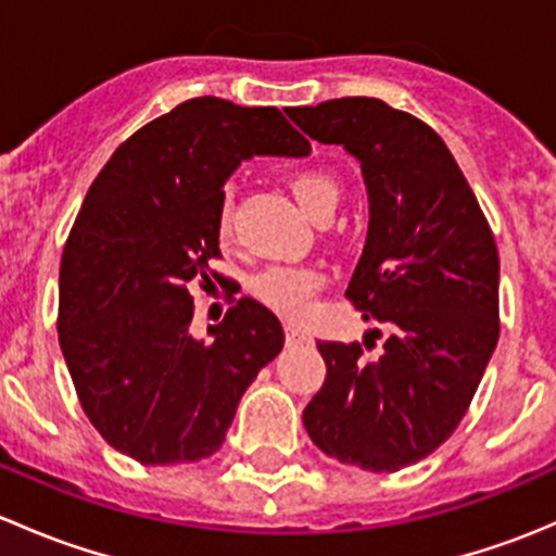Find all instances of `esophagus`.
<instances>
[{
	"label": "esophagus",
	"instance_id": "esophagus-1",
	"mask_svg": "<svg viewBox=\"0 0 556 556\" xmlns=\"http://www.w3.org/2000/svg\"><path fill=\"white\" fill-rule=\"evenodd\" d=\"M285 339H288L290 346H301V344H309L312 336H306L304 330H299V328H293V325H288V328H285Z\"/></svg>",
	"mask_w": 556,
	"mask_h": 556
}]
</instances>
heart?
Wrapping results in <instances>:
<instances>
[{
  "mask_svg": "<svg viewBox=\"0 0 556 556\" xmlns=\"http://www.w3.org/2000/svg\"><path fill=\"white\" fill-rule=\"evenodd\" d=\"M290 190H293L295 201L301 210L317 220L325 212H333L339 204V182L330 174L319 169H299L290 174ZM233 226H231V210L228 204L223 206L217 215V239L223 244L231 242ZM325 285V274L317 266H304V263H274V266L263 268L255 279H252V293L261 304L288 319L306 317L314 304V295Z\"/></svg>",
  "mask_w": 556,
  "mask_h": 556,
  "instance_id": "heart-1",
  "label": "heart"
}]
</instances>
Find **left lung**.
Returning <instances> with one entry per match:
<instances>
[{
    "label": "left lung",
    "instance_id": "1",
    "mask_svg": "<svg viewBox=\"0 0 556 556\" xmlns=\"http://www.w3.org/2000/svg\"><path fill=\"white\" fill-rule=\"evenodd\" d=\"M295 126L361 161L368 237L346 299L390 325L382 355L317 341L328 374L304 428L328 457L392 473L439 450L495 352L501 257L444 139L382 99L288 110Z\"/></svg>",
    "mask_w": 556,
    "mask_h": 556
}]
</instances>
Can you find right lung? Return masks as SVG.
Returning a JSON list of instances; mask_svg holds the SVG:
<instances>
[{"instance_id":"obj_1","label":"right lung","mask_w":556,"mask_h":556,"mask_svg":"<svg viewBox=\"0 0 556 556\" xmlns=\"http://www.w3.org/2000/svg\"><path fill=\"white\" fill-rule=\"evenodd\" d=\"M277 106L177 104L126 139L88 188L59 274V344L112 450L142 465L223 446L239 401L285 344L277 314L239 299L215 339L190 333V288L220 282L223 185L252 155H306Z\"/></svg>"}]
</instances>
